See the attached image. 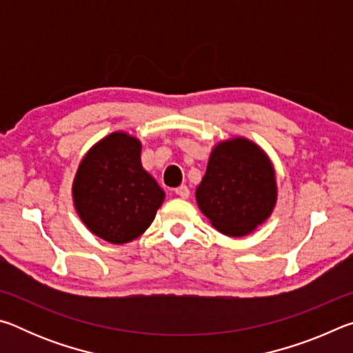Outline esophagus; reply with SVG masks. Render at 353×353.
I'll return each mask as SVG.
<instances>
[{
  "label": "esophagus",
  "mask_w": 353,
  "mask_h": 353,
  "mask_svg": "<svg viewBox=\"0 0 353 353\" xmlns=\"http://www.w3.org/2000/svg\"><path fill=\"white\" fill-rule=\"evenodd\" d=\"M174 193L179 196V198L187 199L188 196H190V190H188L187 185H181V187H177V188L174 190Z\"/></svg>",
  "instance_id": "1"
}]
</instances>
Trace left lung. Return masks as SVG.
Segmentation results:
<instances>
[{
	"label": "left lung",
	"mask_w": 353,
	"mask_h": 353,
	"mask_svg": "<svg viewBox=\"0 0 353 353\" xmlns=\"http://www.w3.org/2000/svg\"><path fill=\"white\" fill-rule=\"evenodd\" d=\"M276 177L266 154L246 139L213 149L196 190L202 213L221 234L243 236L270 216L276 204Z\"/></svg>",
	"instance_id": "1"
}]
</instances>
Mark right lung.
<instances>
[{"label":"right lung","mask_w":353,"mask_h":353,"mask_svg":"<svg viewBox=\"0 0 353 353\" xmlns=\"http://www.w3.org/2000/svg\"><path fill=\"white\" fill-rule=\"evenodd\" d=\"M140 141L115 132L94 145L73 183L76 210L103 240L123 244L139 238L155 218L165 193L143 170Z\"/></svg>","instance_id":"1"}]
</instances>
